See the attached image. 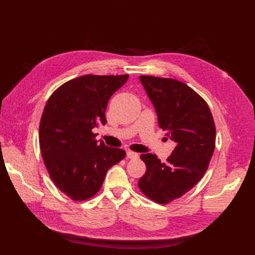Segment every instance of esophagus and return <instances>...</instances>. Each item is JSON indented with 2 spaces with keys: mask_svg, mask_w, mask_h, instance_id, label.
Masks as SVG:
<instances>
[{
  "mask_svg": "<svg viewBox=\"0 0 255 255\" xmlns=\"http://www.w3.org/2000/svg\"><path fill=\"white\" fill-rule=\"evenodd\" d=\"M127 158L128 159H131V160H134V159H138L139 158V154L133 152V151H127Z\"/></svg>",
  "mask_w": 255,
  "mask_h": 255,
  "instance_id": "34e87169",
  "label": "esophagus"
}]
</instances>
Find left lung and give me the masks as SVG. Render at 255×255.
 <instances>
[{"mask_svg":"<svg viewBox=\"0 0 255 255\" xmlns=\"http://www.w3.org/2000/svg\"><path fill=\"white\" fill-rule=\"evenodd\" d=\"M140 82L155 108L160 128L176 143L165 162L141 154L147 171L138 181L145 196L167 204L192 189L207 171L216 142V127L207 103L185 83L141 75Z\"/></svg>","mask_w":255,"mask_h":255,"instance_id":"left-lung-1","label":"left lung"}]
</instances>
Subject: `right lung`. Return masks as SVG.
<instances>
[{
    "label": "right lung",
    "mask_w": 255,
    "mask_h": 255,
    "mask_svg": "<svg viewBox=\"0 0 255 255\" xmlns=\"http://www.w3.org/2000/svg\"><path fill=\"white\" fill-rule=\"evenodd\" d=\"M128 78L86 74L62 84L47 101L39 126L41 156L51 181L75 202L93 197L107 171L126 155L97 141L92 130L107 123V103Z\"/></svg>",
    "instance_id": "right-lung-1"
}]
</instances>
